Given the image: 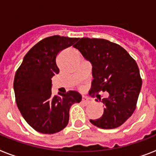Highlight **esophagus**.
<instances>
[{
	"label": "esophagus",
	"mask_w": 156,
	"mask_h": 156,
	"mask_svg": "<svg viewBox=\"0 0 156 156\" xmlns=\"http://www.w3.org/2000/svg\"><path fill=\"white\" fill-rule=\"evenodd\" d=\"M82 102L84 103L85 105H87L90 102V99L88 98L87 97H85V96H83L82 97Z\"/></svg>",
	"instance_id": "obj_1"
}]
</instances>
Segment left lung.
Wrapping results in <instances>:
<instances>
[{
  "instance_id": "1",
  "label": "left lung",
  "mask_w": 156,
  "mask_h": 156,
  "mask_svg": "<svg viewBox=\"0 0 156 156\" xmlns=\"http://www.w3.org/2000/svg\"><path fill=\"white\" fill-rule=\"evenodd\" d=\"M73 48L92 65L90 93L102 90L109 94L101 101L103 115L90 122L102 129L121 126L134 112L142 85L135 60L124 48L105 39L81 38Z\"/></svg>"
}]
</instances>
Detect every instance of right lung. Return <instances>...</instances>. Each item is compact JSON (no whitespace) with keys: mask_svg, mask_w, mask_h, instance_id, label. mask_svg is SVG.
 Instances as JSON below:
<instances>
[{"mask_svg":"<svg viewBox=\"0 0 156 156\" xmlns=\"http://www.w3.org/2000/svg\"><path fill=\"white\" fill-rule=\"evenodd\" d=\"M79 38L52 36L38 42L27 52L16 71L14 90L17 106L25 120L42 133H55L64 129L69 119L72 105L82 96L75 90L51 93V78L59 73L56 57Z\"/></svg>","mask_w":156,"mask_h":156,"instance_id":"add662e5","label":"right lung"}]
</instances>
